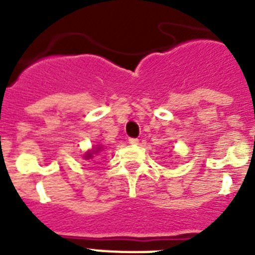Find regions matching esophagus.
Segmentation results:
<instances>
[{
  "label": "esophagus",
  "mask_w": 255,
  "mask_h": 255,
  "mask_svg": "<svg viewBox=\"0 0 255 255\" xmlns=\"http://www.w3.org/2000/svg\"><path fill=\"white\" fill-rule=\"evenodd\" d=\"M129 143L130 144H138L139 143V139H136V138H129Z\"/></svg>",
  "instance_id": "34e87169"
}]
</instances>
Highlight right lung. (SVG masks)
<instances>
[{
  "instance_id": "1",
  "label": "right lung",
  "mask_w": 255,
  "mask_h": 255,
  "mask_svg": "<svg viewBox=\"0 0 255 255\" xmlns=\"http://www.w3.org/2000/svg\"><path fill=\"white\" fill-rule=\"evenodd\" d=\"M101 148H102V147H100V145H98V147H97V148H93V149L88 150V152L85 153L84 158H85V159H91V158H93V154H97V153L100 152Z\"/></svg>"
}]
</instances>
